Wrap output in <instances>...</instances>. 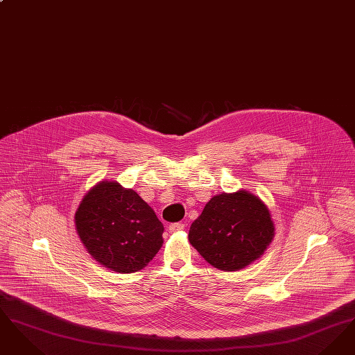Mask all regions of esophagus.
I'll use <instances>...</instances> for the list:
<instances>
[{
  "instance_id": "esophagus-1",
  "label": "esophagus",
  "mask_w": 355,
  "mask_h": 355,
  "mask_svg": "<svg viewBox=\"0 0 355 355\" xmlns=\"http://www.w3.org/2000/svg\"><path fill=\"white\" fill-rule=\"evenodd\" d=\"M185 229V223H181V222H177V223H171L169 225L170 233H175V232H181Z\"/></svg>"
}]
</instances>
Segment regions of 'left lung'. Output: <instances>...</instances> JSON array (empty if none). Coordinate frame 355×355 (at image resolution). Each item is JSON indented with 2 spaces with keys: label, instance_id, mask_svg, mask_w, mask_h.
<instances>
[{
  "label": "left lung",
  "instance_id": "8db88e82",
  "mask_svg": "<svg viewBox=\"0 0 355 355\" xmlns=\"http://www.w3.org/2000/svg\"><path fill=\"white\" fill-rule=\"evenodd\" d=\"M274 223L265 202L246 190L214 196L189 230V242L213 268L236 271L269 248Z\"/></svg>",
  "mask_w": 355,
  "mask_h": 355
}]
</instances>
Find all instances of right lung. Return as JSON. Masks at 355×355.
<instances>
[{
  "mask_svg": "<svg viewBox=\"0 0 355 355\" xmlns=\"http://www.w3.org/2000/svg\"><path fill=\"white\" fill-rule=\"evenodd\" d=\"M76 230L102 268L126 274L142 270L164 243V225L133 189L117 181L93 186L80 203Z\"/></svg>",
  "mask_w": 355,
  "mask_h": 355,
  "instance_id": "right-lung-1",
  "label": "right lung"
}]
</instances>
